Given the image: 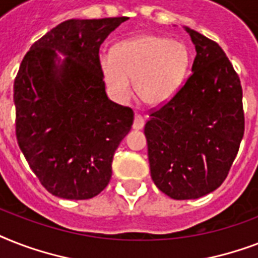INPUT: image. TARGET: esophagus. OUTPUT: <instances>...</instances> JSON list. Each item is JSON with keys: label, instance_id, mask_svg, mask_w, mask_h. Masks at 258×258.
<instances>
[{"label": "esophagus", "instance_id": "34e87169", "mask_svg": "<svg viewBox=\"0 0 258 258\" xmlns=\"http://www.w3.org/2000/svg\"><path fill=\"white\" fill-rule=\"evenodd\" d=\"M145 127V119L139 115V113H135V119H134V130H142Z\"/></svg>", "mask_w": 258, "mask_h": 258}]
</instances>
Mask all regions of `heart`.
Returning a JSON list of instances; mask_svg holds the SVG:
<instances>
[{
	"instance_id": "b5f03b06",
	"label": "heart",
	"mask_w": 258,
	"mask_h": 258,
	"mask_svg": "<svg viewBox=\"0 0 258 258\" xmlns=\"http://www.w3.org/2000/svg\"><path fill=\"white\" fill-rule=\"evenodd\" d=\"M99 62L105 86L115 100H128L134 80L139 100L161 105L171 100L182 86L190 66V50L182 41L143 34L119 42L112 54H103Z\"/></svg>"
}]
</instances>
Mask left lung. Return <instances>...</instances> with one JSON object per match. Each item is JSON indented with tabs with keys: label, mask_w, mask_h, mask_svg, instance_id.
I'll return each instance as SVG.
<instances>
[{
	"label": "left lung",
	"mask_w": 258,
	"mask_h": 258,
	"mask_svg": "<svg viewBox=\"0 0 258 258\" xmlns=\"http://www.w3.org/2000/svg\"><path fill=\"white\" fill-rule=\"evenodd\" d=\"M196 58L183 87L145 125L151 178L172 200H197L228 176L244 137L242 88L217 42L184 26Z\"/></svg>",
	"instance_id": "8db88e82"
}]
</instances>
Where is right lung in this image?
<instances>
[{
  "mask_svg": "<svg viewBox=\"0 0 258 258\" xmlns=\"http://www.w3.org/2000/svg\"><path fill=\"white\" fill-rule=\"evenodd\" d=\"M125 20L58 24L30 46L16 76L18 146L58 198L89 200L103 191L115 150L131 130L133 109L109 100L99 62L100 45Z\"/></svg>",
  "mask_w": 258,
  "mask_h": 258,
  "instance_id": "obj_1",
  "label": "right lung"
}]
</instances>
